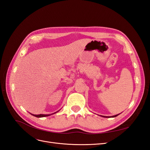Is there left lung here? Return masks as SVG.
<instances>
[{
    "label": "left lung",
    "instance_id": "8db88e82",
    "mask_svg": "<svg viewBox=\"0 0 150 150\" xmlns=\"http://www.w3.org/2000/svg\"><path fill=\"white\" fill-rule=\"evenodd\" d=\"M118 115H119V114L118 115H115V116H103V117H116L117 116H118Z\"/></svg>",
    "mask_w": 150,
    "mask_h": 150
}]
</instances>
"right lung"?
<instances>
[{"label": "right lung", "mask_w": 150, "mask_h": 150, "mask_svg": "<svg viewBox=\"0 0 150 150\" xmlns=\"http://www.w3.org/2000/svg\"><path fill=\"white\" fill-rule=\"evenodd\" d=\"M58 111H57V112H58ZM57 112H54V113H56ZM54 113H52V114H54ZM52 114H51V115H52ZM32 115H33L34 116H35V117H46V116H50V115H42V114H40V115H33V114H31Z\"/></svg>", "instance_id": "obj_1"}]
</instances>
